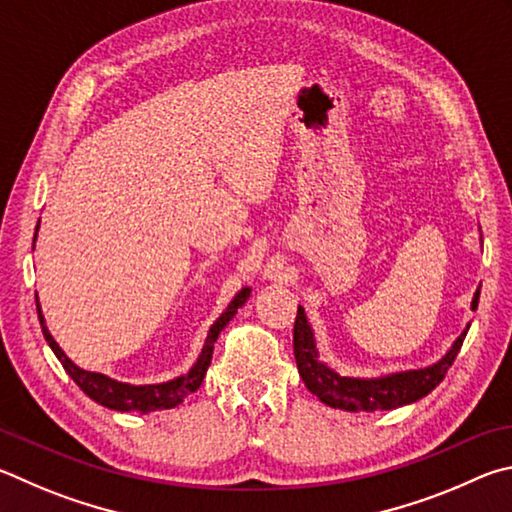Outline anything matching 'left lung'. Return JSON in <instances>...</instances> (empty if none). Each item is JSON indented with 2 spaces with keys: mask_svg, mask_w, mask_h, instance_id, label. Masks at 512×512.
Instances as JSON below:
<instances>
[{
  "mask_svg": "<svg viewBox=\"0 0 512 512\" xmlns=\"http://www.w3.org/2000/svg\"><path fill=\"white\" fill-rule=\"evenodd\" d=\"M477 306L479 290L472 299V310H477ZM465 335H468V330L456 339L452 351L447 353L441 362L427 366V369L405 371L375 380L344 378V375H337L333 369H328L324 362H319L306 312L299 306L297 321H294V360H297L299 375L301 380L306 382V387L315 393L321 402H326L328 407L346 411L393 409L420 400L441 384L447 369L454 364L456 355L461 351Z\"/></svg>",
  "mask_w": 512,
  "mask_h": 512,
  "instance_id": "1",
  "label": "left lung"
}]
</instances>
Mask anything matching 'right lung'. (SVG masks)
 <instances>
[{"label":"right lung","instance_id":"1","mask_svg":"<svg viewBox=\"0 0 512 512\" xmlns=\"http://www.w3.org/2000/svg\"><path fill=\"white\" fill-rule=\"evenodd\" d=\"M35 233H38V231H35ZM249 292H251L249 288H242L236 294V299L229 303V308L222 312V317L211 326L209 335H206V342H204L200 360L195 362L191 371L182 375V378H177V380H170V382H164V384H148V387H132V384H123V382L105 378V375H101V373H89V371L78 369V366L71 362L65 353L60 351L56 339L51 337L47 326H44V317L40 312L38 294H35V308H38V319L42 324V333H44V339L49 342L51 351L56 353V357L62 364V369L69 373V378L74 380L78 387L87 393L89 398L96 400L98 405L110 407V409H116V411H141V414H146V411H155V409H173L188 396V393L200 389V384L204 380V373H206V369H209L211 357H213V342L218 339L220 330L229 324L231 317L236 315L242 303L249 299Z\"/></svg>","mask_w":512,"mask_h":512}]
</instances>
